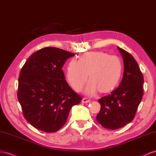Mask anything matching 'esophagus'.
<instances>
[{"mask_svg":"<svg viewBox=\"0 0 156 156\" xmlns=\"http://www.w3.org/2000/svg\"><path fill=\"white\" fill-rule=\"evenodd\" d=\"M82 102L83 103H90V100L87 99V98H83L82 100Z\"/></svg>","mask_w":156,"mask_h":156,"instance_id":"obj_1","label":"esophagus"}]
</instances>
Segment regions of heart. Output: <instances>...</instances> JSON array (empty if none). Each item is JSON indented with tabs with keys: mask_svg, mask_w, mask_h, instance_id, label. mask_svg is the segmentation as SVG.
<instances>
[{
	"mask_svg": "<svg viewBox=\"0 0 156 156\" xmlns=\"http://www.w3.org/2000/svg\"><path fill=\"white\" fill-rule=\"evenodd\" d=\"M122 73V63L115 55L103 51H93L82 55L79 61L70 60L66 67V78L75 91H80L88 76L90 80L85 93L92 96L100 90L110 91L118 85Z\"/></svg>",
	"mask_w": 156,
	"mask_h": 156,
	"instance_id": "b5f03b06",
	"label": "heart"
}]
</instances>
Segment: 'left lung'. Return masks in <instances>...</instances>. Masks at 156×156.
Here are the masks:
<instances>
[{
	"label": "left lung",
	"instance_id": "1",
	"mask_svg": "<svg viewBox=\"0 0 156 156\" xmlns=\"http://www.w3.org/2000/svg\"><path fill=\"white\" fill-rule=\"evenodd\" d=\"M123 59L124 72L119 87L98 100L101 110L97 121L105 128L117 129L132 122L143 96L144 77L130 53L118 47Z\"/></svg>",
	"mask_w": 156,
	"mask_h": 156
}]
</instances>
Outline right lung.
<instances>
[{"label": "right lung", "instance_id": "obj_1", "mask_svg": "<svg viewBox=\"0 0 156 156\" xmlns=\"http://www.w3.org/2000/svg\"><path fill=\"white\" fill-rule=\"evenodd\" d=\"M74 55L59 48H44L30 55L21 69L17 99L27 121L39 130H59L71 108L82 101L65 80L62 70Z\"/></svg>", "mask_w": 156, "mask_h": 156}]
</instances>
